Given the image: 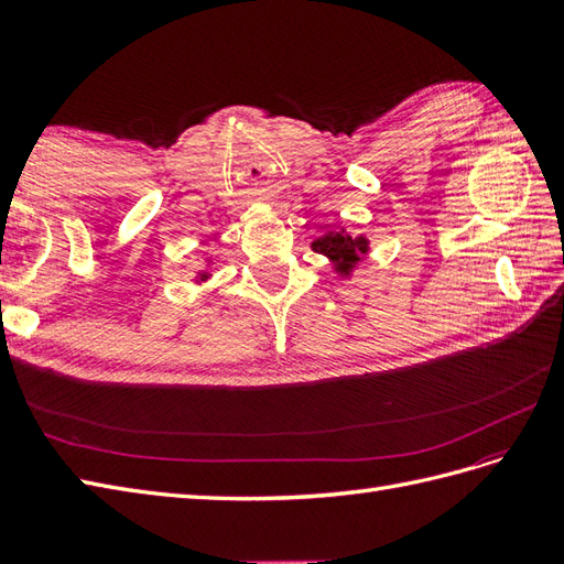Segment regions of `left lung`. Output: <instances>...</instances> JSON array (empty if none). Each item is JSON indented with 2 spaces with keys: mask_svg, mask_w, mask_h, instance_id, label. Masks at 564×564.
Masks as SVG:
<instances>
[{
  "mask_svg": "<svg viewBox=\"0 0 564 564\" xmlns=\"http://www.w3.org/2000/svg\"><path fill=\"white\" fill-rule=\"evenodd\" d=\"M312 250L324 254L338 276L348 279L352 276L355 267L362 262L369 252V238L367 236H350L348 230H328L312 242Z\"/></svg>",
  "mask_w": 564,
  "mask_h": 564,
  "instance_id": "left-lung-1",
  "label": "left lung"
}]
</instances>
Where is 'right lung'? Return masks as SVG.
I'll use <instances>...</instances> for the list:
<instances>
[{
	"mask_svg": "<svg viewBox=\"0 0 564 564\" xmlns=\"http://www.w3.org/2000/svg\"><path fill=\"white\" fill-rule=\"evenodd\" d=\"M207 267H209V262H207ZM209 276H212L209 269H202V271H197V281H207Z\"/></svg>",
	"mask_w": 564,
	"mask_h": 564,
	"instance_id": "obj_1",
	"label": "right lung"
}]
</instances>
